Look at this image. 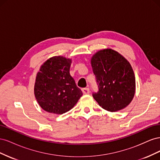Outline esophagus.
Masks as SVG:
<instances>
[{"label": "esophagus", "mask_w": 160, "mask_h": 160, "mask_svg": "<svg viewBox=\"0 0 160 160\" xmlns=\"http://www.w3.org/2000/svg\"><path fill=\"white\" fill-rule=\"evenodd\" d=\"M82 91L84 94H88L89 93V88H83L82 89Z\"/></svg>", "instance_id": "obj_1"}]
</instances>
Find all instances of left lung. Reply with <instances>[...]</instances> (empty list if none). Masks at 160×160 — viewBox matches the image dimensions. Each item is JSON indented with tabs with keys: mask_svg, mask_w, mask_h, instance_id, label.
<instances>
[{
	"mask_svg": "<svg viewBox=\"0 0 160 160\" xmlns=\"http://www.w3.org/2000/svg\"><path fill=\"white\" fill-rule=\"evenodd\" d=\"M98 85L93 97L103 109L115 112L130 103L135 91V79L127 59L111 49L98 51L91 58Z\"/></svg>",
	"mask_w": 160,
	"mask_h": 160,
	"instance_id": "left-lung-1",
	"label": "left lung"
}]
</instances>
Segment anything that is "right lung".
Masks as SVG:
<instances>
[{
	"instance_id": "1",
	"label": "right lung",
	"mask_w": 160,
	"mask_h": 160,
	"mask_svg": "<svg viewBox=\"0 0 160 160\" xmlns=\"http://www.w3.org/2000/svg\"><path fill=\"white\" fill-rule=\"evenodd\" d=\"M71 64L69 59L53 57L38 72L34 92L37 102L47 112L65 113L74 107L83 95L70 75Z\"/></svg>"
}]
</instances>
